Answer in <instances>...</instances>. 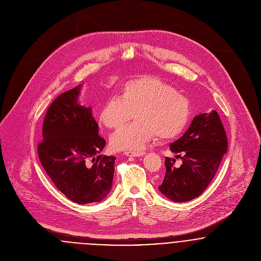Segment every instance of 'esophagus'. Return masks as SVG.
Segmentation results:
<instances>
[{"label":"esophagus","instance_id":"esophagus-1","mask_svg":"<svg viewBox=\"0 0 261 261\" xmlns=\"http://www.w3.org/2000/svg\"><path fill=\"white\" fill-rule=\"evenodd\" d=\"M124 154L128 155V156H142L145 154L144 151H132V150H126L124 151Z\"/></svg>","mask_w":261,"mask_h":261}]
</instances>
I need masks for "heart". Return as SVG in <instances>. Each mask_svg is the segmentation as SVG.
<instances>
[{"mask_svg": "<svg viewBox=\"0 0 261 261\" xmlns=\"http://www.w3.org/2000/svg\"><path fill=\"white\" fill-rule=\"evenodd\" d=\"M111 137L114 149H143L156 136L170 140L180 135L191 117V103L163 80L144 76L126 81L121 96H109L99 112V121L109 128H117L130 120Z\"/></svg>", "mask_w": 261, "mask_h": 261, "instance_id": "1", "label": "heart"}]
</instances>
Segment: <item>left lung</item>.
I'll return each instance as SVG.
<instances>
[{
	"label": "left lung",
	"instance_id": "8db88e82",
	"mask_svg": "<svg viewBox=\"0 0 261 261\" xmlns=\"http://www.w3.org/2000/svg\"><path fill=\"white\" fill-rule=\"evenodd\" d=\"M227 149V136L217 112L196 115L186 133L170 145L182 165L176 168V160L166 158V175L159 190L173 202L197 198L213 180Z\"/></svg>",
	"mask_w": 261,
	"mask_h": 261
}]
</instances>
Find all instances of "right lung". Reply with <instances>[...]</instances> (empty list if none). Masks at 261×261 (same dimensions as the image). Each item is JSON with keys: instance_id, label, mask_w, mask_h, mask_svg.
Returning <instances> with one entry per match:
<instances>
[{"instance_id": "1", "label": "right lung", "mask_w": 261, "mask_h": 261, "mask_svg": "<svg viewBox=\"0 0 261 261\" xmlns=\"http://www.w3.org/2000/svg\"><path fill=\"white\" fill-rule=\"evenodd\" d=\"M81 85L61 93L43 121L40 162L56 188L72 202H99L111 192L115 156L100 154L106 140L91 109L78 105Z\"/></svg>"}]
</instances>
